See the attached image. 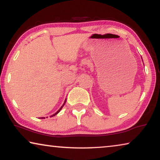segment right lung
Here are the masks:
<instances>
[{
	"label": "right lung",
	"mask_w": 160,
	"mask_h": 160,
	"mask_svg": "<svg viewBox=\"0 0 160 160\" xmlns=\"http://www.w3.org/2000/svg\"><path fill=\"white\" fill-rule=\"evenodd\" d=\"M65 103H66V100H65V101H64V104H63V105H62V106L61 107V108H59V111H57V112H55V113H54V114H53V115H52V116H51V117H53V116H56V115H57V113H58V112H59L60 111H61V110H62V107L64 106V104H65ZM42 118V119H43V118H43V117H42V118Z\"/></svg>",
	"instance_id": "1"
}]
</instances>
